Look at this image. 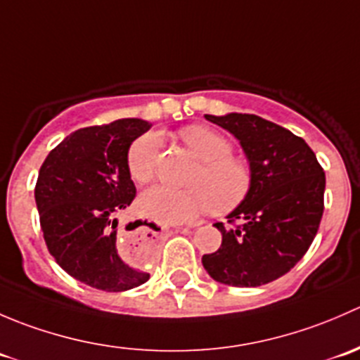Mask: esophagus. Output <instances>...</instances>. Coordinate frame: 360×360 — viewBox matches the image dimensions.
<instances>
[{"label": "esophagus", "instance_id": "obj_1", "mask_svg": "<svg viewBox=\"0 0 360 360\" xmlns=\"http://www.w3.org/2000/svg\"><path fill=\"white\" fill-rule=\"evenodd\" d=\"M179 230H184V228H169V226H163V231H179ZM144 235H139V237H136V244L137 245H143V242H144Z\"/></svg>", "mask_w": 360, "mask_h": 360}]
</instances>
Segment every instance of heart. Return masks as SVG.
<instances>
[{
    "label": "heart",
    "mask_w": 360,
    "mask_h": 360,
    "mask_svg": "<svg viewBox=\"0 0 360 360\" xmlns=\"http://www.w3.org/2000/svg\"><path fill=\"white\" fill-rule=\"evenodd\" d=\"M186 146L202 160V167L190 181V190L155 186L141 197L144 216L160 223H188L200 214H228L249 197L254 183L248 160L235 157L233 144L207 125H188L179 132ZM162 137L146 132L137 137L127 153V170L136 183L146 184L157 174Z\"/></svg>",
    "instance_id": "heart-1"
}]
</instances>
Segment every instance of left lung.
Wrapping results in <instances>:
<instances>
[{"instance_id":"obj_1","label":"left lung","mask_w":360,"mask_h":360,"mask_svg":"<svg viewBox=\"0 0 360 360\" xmlns=\"http://www.w3.org/2000/svg\"><path fill=\"white\" fill-rule=\"evenodd\" d=\"M240 141L254 172L252 190L216 223L221 248L203 254L221 284L257 288L288 274L307 254L324 212L326 174L311 148L284 127L256 115H205Z\"/></svg>"}]
</instances>
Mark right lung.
<instances>
[{
    "label": "right lung",
    "instance_id": "1",
    "mask_svg": "<svg viewBox=\"0 0 360 360\" xmlns=\"http://www.w3.org/2000/svg\"><path fill=\"white\" fill-rule=\"evenodd\" d=\"M150 127L123 118L79 129L39 169L34 198L46 249L66 274L90 288L120 292L150 278L116 249V216L136 198L127 153Z\"/></svg>",
    "mask_w": 360,
    "mask_h": 360
}]
</instances>
